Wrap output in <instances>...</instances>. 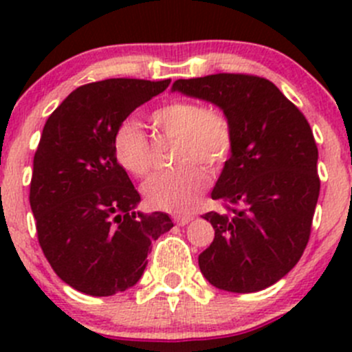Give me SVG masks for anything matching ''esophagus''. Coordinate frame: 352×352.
Instances as JSON below:
<instances>
[{"label":"esophagus","instance_id":"34e87169","mask_svg":"<svg viewBox=\"0 0 352 352\" xmlns=\"http://www.w3.org/2000/svg\"><path fill=\"white\" fill-rule=\"evenodd\" d=\"M173 221H175L179 226H184L187 225V223L192 221V216H173Z\"/></svg>","mask_w":352,"mask_h":352}]
</instances>
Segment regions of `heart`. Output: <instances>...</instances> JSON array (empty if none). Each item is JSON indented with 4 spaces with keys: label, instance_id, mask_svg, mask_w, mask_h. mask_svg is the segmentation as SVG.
I'll list each match as a JSON object with an SVG mask.
<instances>
[{
    "label": "heart",
    "instance_id": "heart-1",
    "mask_svg": "<svg viewBox=\"0 0 352 352\" xmlns=\"http://www.w3.org/2000/svg\"><path fill=\"white\" fill-rule=\"evenodd\" d=\"M151 119L168 136L177 138L173 162L175 168L151 177L143 194L156 209L186 212L194 208L208 186L209 170H218L233 150V127L221 109L202 107L190 100H175L156 109ZM112 150L116 162L134 177L151 170L150 144L136 120H124L113 133Z\"/></svg>",
    "mask_w": 352,
    "mask_h": 352
}]
</instances>
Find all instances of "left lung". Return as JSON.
Returning <instances> with one entry per match:
<instances>
[{"label": "left lung", "mask_w": 352, "mask_h": 352, "mask_svg": "<svg viewBox=\"0 0 352 352\" xmlns=\"http://www.w3.org/2000/svg\"><path fill=\"white\" fill-rule=\"evenodd\" d=\"M172 91L216 105L233 127L232 155L211 192L225 211L202 216L214 228L199 255L202 276L232 293L265 289L296 265L310 239L320 192L310 124L274 83L252 74L177 80Z\"/></svg>", "instance_id": "obj_1"}]
</instances>
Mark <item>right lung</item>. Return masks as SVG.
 Segmentation results:
<instances>
[{
  "label": "right lung",
  "mask_w": 352,
  "mask_h": 352,
  "mask_svg": "<svg viewBox=\"0 0 352 352\" xmlns=\"http://www.w3.org/2000/svg\"><path fill=\"white\" fill-rule=\"evenodd\" d=\"M170 80L110 78L71 91L49 116L34 156L30 208L56 274L90 296L133 287L151 242L173 226L166 212L136 211L141 197L116 162L113 133Z\"/></svg>",
  "instance_id": "obj_1"
}]
</instances>
